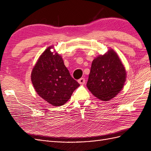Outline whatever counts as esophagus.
Wrapping results in <instances>:
<instances>
[{"label": "esophagus", "instance_id": "esophagus-1", "mask_svg": "<svg viewBox=\"0 0 151 151\" xmlns=\"http://www.w3.org/2000/svg\"><path fill=\"white\" fill-rule=\"evenodd\" d=\"M78 83L81 85H83L86 83V80L84 78H81L78 80Z\"/></svg>", "mask_w": 151, "mask_h": 151}]
</instances>
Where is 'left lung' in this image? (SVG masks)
Segmentation results:
<instances>
[{"instance_id":"obj_1","label":"left lung","mask_w":151,"mask_h":151,"mask_svg":"<svg viewBox=\"0 0 151 151\" xmlns=\"http://www.w3.org/2000/svg\"><path fill=\"white\" fill-rule=\"evenodd\" d=\"M127 73L116 53L112 49L95 58L91 65L87 87L102 101H109L122 89Z\"/></svg>"}]
</instances>
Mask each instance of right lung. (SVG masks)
Returning <instances> with one entry per match:
<instances>
[{
    "mask_svg": "<svg viewBox=\"0 0 151 151\" xmlns=\"http://www.w3.org/2000/svg\"><path fill=\"white\" fill-rule=\"evenodd\" d=\"M49 47L41 55L32 70L35 91L52 106L64 104L80 84L71 77L62 57Z\"/></svg>",
    "mask_w": 151,
    "mask_h": 151,
    "instance_id": "1",
    "label": "right lung"
}]
</instances>
